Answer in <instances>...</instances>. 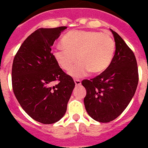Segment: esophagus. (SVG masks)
Returning <instances> with one entry per match:
<instances>
[{
	"mask_svg": "<svg viewBox=\"0 0 148 148\" xmlns=\"http://www.w3.org/2000/svg\"><path fill=\"white\" fill-rule=\"evenodd\" d=\"M74 83H75V85L76 86H80L81 84V81L78 79H75L74 80Z\"/></svg>",
	"mask_w": 148,
	"mask_h": 148,
	"instance_id": "obj_1",
	"label": "esophagus"
}]
</instances>
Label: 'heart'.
Segmentation results:
<instances>
[{
  "label": "heart",
  "instance_id": "1",
  "mask_svg": "<svg viewBox=\"0 0 148 148\" xmlns=\"http://www.w3.org/2000/svg\"><path fill=\"white\" fill-rule=\"evenodd\" d=\"M62 46L52 50V56L63 70L68 71L77 60L79 62L70 75L80 78L103 72L112 61L115 42L109 34L93 31H72L61 40Z\"/></svg>",
  "mask_w": 148,
  "mask_h": 148
}]
</instances>
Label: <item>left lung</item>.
I'll return each instance as SVG.
<instances>
[{
	"label": "left lung",
	"mask_w": 148,
	"mask_h": 148,
	"mask_svg": "<svg viewBox=\"0 0 148 148\" xmlns=\"http://www.w3.org/2000/svg\"><path fill=\"white\" fill-rule=\"evenodd\" d=\"M112 32L115 53L110 66L100 75L82 81L87 90L84 99L87 112L93 119L108 123L125 110L135 94L138 69L134 52L121 36Z\"/></svg>",
	"instance_id": "left-lung-1"
}]
</instances>
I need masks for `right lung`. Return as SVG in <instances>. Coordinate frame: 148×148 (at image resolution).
<instances>
[{
    "label": "right lung",
    "instance_id": "1",
    "mask_svg": "<svg viewBox=\"0 0 148 148\" xmlns=\"http://www.w3.org/2000/svg\"><path fill=\"white\" fill-rule=\"evenodd\" d=\"M67 27L38 29L24 40L12 65V87L24 110L36 121L45 124L60 121L74 81L63 71L51 53V47ZM58 84L52 86V82Z\"/></svg>",
    "mask_w": 148,
    "mask_h": 148
}]
</instances>
